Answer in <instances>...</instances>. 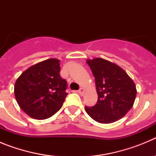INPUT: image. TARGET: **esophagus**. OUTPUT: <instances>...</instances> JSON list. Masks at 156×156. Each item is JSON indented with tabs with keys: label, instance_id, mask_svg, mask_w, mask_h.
Segmentation results:
<instances>
[{
	"label": "esophagus",
	"instance_id": "1",
	"mask_svg": "<svg viewBox=\"0 0 156 156\" xmlns=\"http://www.w3.org/2000/svg\"><path fill=\"white\" fill-rule=\"evenodd\" d=\"M78 93H79V94H80L81 96H82V95H83V93H84V90H83V88L81 87V88H80L79 90H78Z\"/></svg>",
	"mask_w": 156,
	"mask_h": 156
}]
</instances>
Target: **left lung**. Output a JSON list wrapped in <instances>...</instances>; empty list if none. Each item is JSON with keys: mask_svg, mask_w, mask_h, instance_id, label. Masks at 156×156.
<instances>
[{"mask_svg": "<svg viewBox=\"0 0 156 156\" xmlns=\"http://www.w3.org/2000/svg\"><path fill=\"white\" fill-rule=\"evenodd\" d=\"M97 90L98 101L85 106L87 113L101 123H111L124 116L132 108L137 90L133 81L119 66L103 58L87 61Z\"/></svg>", "mask_w": 156, "mask_h": 156, "instance_id": "obj_1", "label": "left lung"}]
</instances>
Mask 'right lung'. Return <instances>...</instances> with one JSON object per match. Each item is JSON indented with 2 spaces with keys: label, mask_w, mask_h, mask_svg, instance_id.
I'll return each instance as SVG.
<instances>
[{
  "label": "right lung",
  "mask_w": 156,
  "mask_h": 156,
  "mask_svg": "<svg viewBox=\"0 0 156 156\" xmlns=\"http://www.w3.org/2000/svg\"><path fill=\"white\" fill-rule=\"evenodd\" d=\"M60 69L59 60L48 59L30 67L16 80V101L32 118L48 119L62 108L68 93L67 82L59 74Z\"/></svg>",
  "instance_id": "add662e5"
}]
</instances>
